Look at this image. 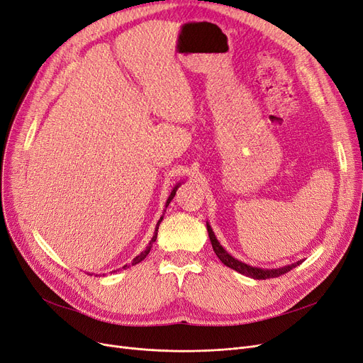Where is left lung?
<instances>
[{
	"label": "left lung",
	"instance_id": "left-lung-1",
	"mask_svg": "<svg viewBox=\"0 0 363 363\" xmlns=\"http://www.w3.org/2000/svg\"><path fill=\"white\" fill-rule=\"evenodd\" d=\"M207 230H208V237H210V241H211V245H213V250L216 253V256L219 257L222 260V264L235 269L237 272L242 274V275H247V277H252V279H256V280H267V279H274V277H279V275H283L286 274L287 271L294 269L295 267L301 265L303 262L302 260H298V262H294L291 265H286V267H280V268H259V267H252L249 264H244L241 262V260L235 259L232 255H229L223 247L222 244L219 242V240L216 238L214 232L210 226V223L207 222Z\"/></svg>",
	"mask_w": 363,
	"mask_h": 363
}]
</instances>
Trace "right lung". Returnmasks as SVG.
Returning <instances> with one entry per match:
<instances>
[{"label": "right lung", "instance_id": "right-lung-1", "mask_svg": "<svg viewBox=\"0 0 363 363\" xmlns=\"http://www.w3.org/2000/svg\"><path fill=\"white\" fill-rule=\"evenodd\" d=\"M179 186H180V183H177L176 186H174V189L171 191V194H169V196H168V199H167V202H165V208L169 206V202L172 201V198L174 196H176V192H177V189H179ZM165 214V213H164ZM164 214L161 216V219H159L157 220V223H156V228H155V234H153V237H152V240H150V242L147 244V247L146 249H144L138 256H135L134 259H133V262H131V265L134 267V265H137V264H140L141 262V260H144V259H146V256L150 253V250H152V245H153V242L156 241V238H157V229H159V225H161V222H162V219H164ZM131 265H123L122 267V269H126V268H129V267H131ZM92 275V274H91Z\"/></svg>", "mask_w": 363, "mask_h": 363}]
</instances>
